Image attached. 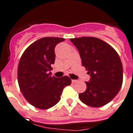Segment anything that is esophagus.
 <instances>
[{"instance_id":"1","label":"esophagus","mask_w":133,"mask_h":133,"mask_svg":"<svg viewBox=\"0 0 133 133\" xmlns=\"http://www.w3.org/2000/svg\"><path fill=\"white\" fill-rule=\"evenodd\" d=\"M77 82H78L77 80H72V83H77Z\"/></svg>"}]
</instances>
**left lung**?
Masks as SVG:
<instances>
[{"instance_id":"left-lung-1","label":"left lung","mask_w":133,"mask_h":133,"mask_svg":"<svg viewBox=\"0 0 133 133\" xmlns=\"http://www.w3.org/2000/svg\"><path fill=\"white\" fill-rule=\"evenodd\" d=\"M79 52L82 65L91 76L85 82L87 89L79 94L80 100L88 106L100 107L111 102L122 85V61L114 48L97 37L70 39Z\"/></svg>"}]
</instances>
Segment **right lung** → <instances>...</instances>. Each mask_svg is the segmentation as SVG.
<instances>
[{"mask_svg": "<svg viewBox=\"0 0 133 133\" xmlns=\"http://www.w3.org/2000/svg\"><path fill=\"white\" fill-rule=\"evenodd\" d=\"M65 40L46 37L31 44L22 54L18 67V81L22 94L36 108L48 109L61 99L63 89L71 84L68 76H51L56 45Z\"/></svg>", "mask_w": 133, "mask_h": 133, "instance_id": "right-lung-1", "label": "right lung"}]
</instances>
